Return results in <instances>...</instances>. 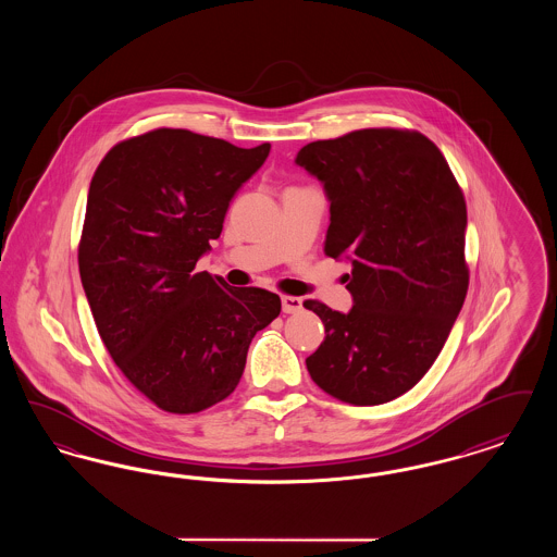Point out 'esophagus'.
<instances>
[{"instance_id":"obj_1","label":"esophagus","mask_w":557,"mask_h":557,"mask_svg":"<svg viewBox=\"0 0 557 557\" xmlns=\"http://www.w3.org/2000/svg\"><path fill=\"white\" fill-rule=\"evenodd\" d=\"M302 309V300L296 296H282V311L284 313H298Z\"/></svg>"}]
</instances>
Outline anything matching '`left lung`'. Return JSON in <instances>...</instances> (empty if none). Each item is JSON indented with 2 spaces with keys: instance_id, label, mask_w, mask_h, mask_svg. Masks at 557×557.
I'll return each mask as SVG.
<instances>
[{
  "instance_id": "obj_1",
  "label": "left lung",
  "mask_w": 557,
  "mask_h": 557,
  "mask_svg": "<svg viewBox=\"0 0 557 557\" xmlns=\"http://www.w3.org/2000/svg\"><path fill=\"white\" fill-rule=\"evenodd\" d=\"M294 162L330 200L323 252L352 267L348 313L305 300L325 325L307 370L345 403H388L424 377L463 307V194L441 150L418 132L346 133L307 144Z\"/></svg>"
}]
</instances>
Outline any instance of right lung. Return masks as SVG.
I'll return each instance as SVG.
<instances>
[{
  "instance_id": "1",
  "label": "right lung",
  "mask_w": 557,
  "mask_h": 557,
  "mask_svg": "<svg viewBox=\"0 0 557 557\" xmlns=\"http://www.w3.org/2000/svg\"><path fill=\"white\" fill-rule=\"evenodd\" d=\"M269 150L154 129L116 144L94 173L81 284L112 361L162 411L230 397L255 334L282 311L273 292L194 271Z\"/></svg>"
}]
</instances>
